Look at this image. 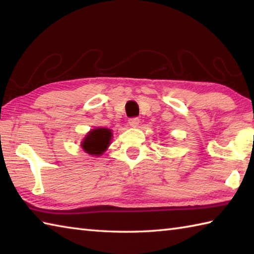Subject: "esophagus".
Here are the masks:
<instances>
[{
    "mask_svg": "<svg viewBox=\"0 0 254 254\" xmlns=\"http://www.w3.org/2000/svg\"><path fill=\"white\" fill-rule=\"evenodd\" d=\"M128 123H129V125H130V126L137 127L139 125V118L138 117H131Z\"/></svg>",
    "mask_w": 254,
    "mask_h": 254,
    "instance_id": "1",
    "label": "esophagus"
}]
</instances>
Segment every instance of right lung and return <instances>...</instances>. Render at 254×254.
I'll list each match as a JSON object with an SVG mask.
<instances>
[{"label":"right lung","mask_w":254,"mask_h":254,"mask_svg":"<svg viewBox=\"0 0 254 254\" xmlns=\"http://www.w3.org/2000/svg\"><path fill=\"white\" fill-rule=\"evenodd\" d=\"M112 138V131L107 128H96L86 134L82 148L92 156H100L105 151L110 144Z\"/></svg>","instance_id":"add662e5"}]
</instances>
